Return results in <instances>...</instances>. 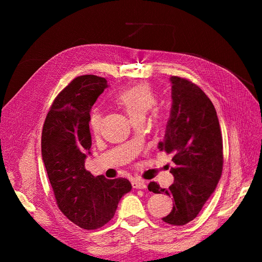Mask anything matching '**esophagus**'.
<instances>
[{
  "mask_svg": "<svg viewBox=\"0 0 262 262\" xmlns=\"http://www.w3.org/2000/svg\"><path fill=\"white\" fill-rule=\"evenodd\" d=\"M132 185H133V188H135V189H145L146 188V183L140 179L133 180Z\"/></svg>",
  "mask_w": 262,
  "mask_h": 262,
  "instance_id": "34e87169",
  "label": "esophagus"
}]
</instances>
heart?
I'll list each match as a JSON object with an SVG mask.
<instances>
[{
	"instance_id": "obj_1",
	"label": "heart",
	"mask_w": 262,
	"mask_h": 262,
	"mask_svg": "<svg viewBox=\"0 0 262 262\" xmlns=\"http://www.w3.org/2000/svg\"><path fill=\"white\" fill-rule=\"evenodd\" d=\"M157 94L148 84H137L127 88L116 96V102L125 110L130 120L144 118L145 115L157 104ZM101 115L98 109H92L89 115V126L92 133L99 132Z\"/></svg>"
}]
</instances>
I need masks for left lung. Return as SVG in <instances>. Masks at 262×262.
<instances>
[{"label":"left lung","mask_w":262,"mask_h":262,"mask_svg":"<svg viewBox=\"0 0 262 262\" xmlns=\"http://www.w3.org/2000/svg\"><path fill=\"white\" fill-rule=\"evenodd\" d=\"M172 107L160 151L172 154L168 188L149 182L148 190L173 197V208L162 219L170 225L192 221L215 191L223 171V140L214 104L194 83L171 76Z\"/></svg>","instance_id":"1"}]
</instances>
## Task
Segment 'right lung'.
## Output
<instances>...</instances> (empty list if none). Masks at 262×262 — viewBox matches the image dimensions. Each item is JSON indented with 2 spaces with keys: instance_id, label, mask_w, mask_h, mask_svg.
<instances>
[{
  "instance_id": "right-lung-1",
  "label": "right lung",
  "mask_w": 262,
  "mask_h": 262,
  "mask_svg": "<svg viewBox=\"0 0 262 262\" xmlns=\"http://www.w3.org/2000/svg\"><path fill=\"white\" fill-rule=\"evenodd\" d=\"M107 86L103 77L77 76L55 98L41 133L42 161L58 208L85 230L107 224L132 190L125 178L94 177L84 166L92 144L89 115Z\"/></svg>"
}]
</instances>
